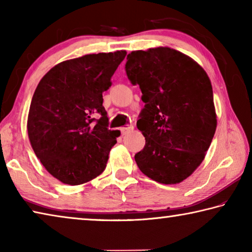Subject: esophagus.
<instances>
[{
    "label": "esophagus",
    "instance_id": "34e87169",
    "mask_svg": "<svg viewBox=\"0 0 252 252\" xmlns=\"http://www.w3.org/2000/svg\"><path fill=\"white\" fill-rule=\"evenodd\" d=\"M133 129H134L133 126H122L120 130H121V133H122L123 135H125V134L130 133L131 131H133Z\"/></svg>",
    "mask_w": 252,
    "mask_h": 252
}]
</instances>
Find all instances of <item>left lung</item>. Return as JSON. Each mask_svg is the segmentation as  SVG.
<instances>
[{
	"label": "left lung",
	"mask_w": 252,
	"mask_h": 252,
	"mask_svg": "<svg viewBox=\"0 0 252 252\" xmlns=\"http://www.w3.org/2000/svg\"><path fill=\"white\" fill-rule=\"evenodd\" d=\"M126 71L146 103L136 122L146 138L136 164L157 182L180 183L201 164L215 135L211 81L193 59L167 46L132 51Z\"/></svg>",
	"instance_id": "1"
}]
</instances>
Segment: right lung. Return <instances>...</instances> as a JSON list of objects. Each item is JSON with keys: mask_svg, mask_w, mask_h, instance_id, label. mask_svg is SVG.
<instances>
[{"mask_svg": "<svg viewBox=\"0 0 252 252\" xmlns=\"http://www.w3.org/2000/svg\"><path fill=\"white\" fill-rule=\"evenodd\" d=\"M126 55L121 50L66 60L37 84L28 116L29 139L46 171L62 183L83 185L105 170L120 131L106 127L102 93Z\"/></svg>", "mask_w": 252, "mask_h": 252, "instance_id": "add662e5", "label": "right lung"}]
</instances>
